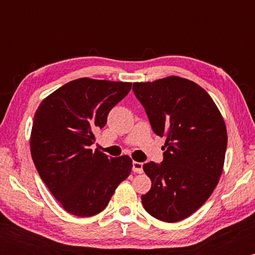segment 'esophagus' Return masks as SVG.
<instances>
[{
    "label": "esophagus",
    "instance_id": "1",
    "mask_svg": "<svg viewBox=\"0 0 255 255\" xmlns=\"http://www.w3.org/2000/svg\"><path fill=\"white\" fill-rule=\"evenodd\" d=\"M133 171L137 172V174H141V172H142V163L133 162Z\"/></svg>",
    "mask_w": 255,
    "mask_h": 255
}]
</instances>
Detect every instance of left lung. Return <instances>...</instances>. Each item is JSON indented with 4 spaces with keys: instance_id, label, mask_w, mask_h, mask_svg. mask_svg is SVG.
I'll return each mask as SVG.
<instances>
[{
    "instance_id": "1",
    "label": "left lung",
    "mask_w": 255,
    "mask_h": 255,
    "mask_svg": "<svg viewBox=\"0 0 255 255\" xmlns=\"http://www.w3.org/2000/svg\"><path fill=\"white\" fill-rule=\"evenodd\" d=\"M152 129L165 136L163 162L142 166L151 189L141 195L152 217L175 223L193 215L212 194L223 171L228 134L209 93L180 77L134 83Z\"/></svg>"
}]
</instances>
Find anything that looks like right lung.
I'll list each match as a JSON object with an SVG mask.
<instances>
[{"mask_svg":"<svg viewBox=\"0 0 255 255\" xmlns=\"http://www.w3.org/2000/svg\"><path fill=\"white\" fill-rule=\"evenodd\" d=\"M130 89V83L77 79L48 96L34 114L32 159L51 194L73 216L103 211L129 176V157L109 158L90 146L95 130L104 127L109 111Z\"/></svg>","mask_w":255,"mask_h":255,"instance_id":"obj_1","label":"right lung"}]
</instances>
